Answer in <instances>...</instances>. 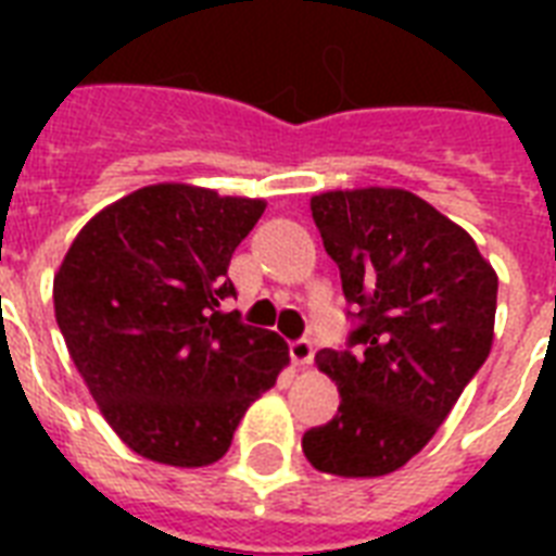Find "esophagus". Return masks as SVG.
I'll list each match as a JSON object with an SVG mask.
<instances>
[{
  "label": "esophagus",
  "instance_id": "esophagus-1",
  "mask_svg": "<svg viewBox=\"0 0 556 556\" xmlns=\"http://www.w3.org/2000/svg\"><path fill=\"white\" fill-rule=\"evenodd\" d=\"M288 352H291V361H294L296 366H312L314 361V343L308 338H300V340H291V346H288Z\"/></svg>",
  "mask_w": 556,
  "mask_h": 556
}]
</instances>
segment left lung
<instances>
[{"label": "left lung", "instance_id": "8db88e82", "mask_svg": "<svg viewBox=\"0 0 556 556\" xmlns=\"http://www.w3.org/2000/svg\"><path fill=\"white\" fill-rule=\"evenodd\" d=\"M312 216L355 329L317 352L340 406L303 453L323 473L387 476L421 453L491 355L500 279L470 233L413 192H323Z\"/></svg>", "mask_w": 556, "mask_h": 556}]
</instances>
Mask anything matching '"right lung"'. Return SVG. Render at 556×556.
Here are the masks:
<instances>
[{
    "instance_id": "obj_1",
    "label": "right lung",
    "mask_w": 556,
    "mask_h": 556,
    "mask_svg": "<svg viewBox=\"0 0 556 556\" xmlns=\"http://www.w3.org/2000/svg\"><path fill=\"white\" fill-rule=\"evenodd\" d=\"M265 201L152 185L83 227L54 277V314L100 413L138 456L204 467L277 383L286 340L222 312L230 256Z\"/></svg>"
}]
</instances>
